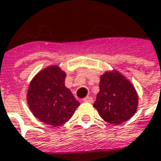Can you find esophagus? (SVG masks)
<instances>
[{"label": "esophagus", "instance_id": "1", "mask_svg": "<svg viewBox=\"0 0 161 161\" xmlns=\"http://www.w3.org/2000/svg\"><path fill=\"white\" fill-rule=\"evenodd\" d=\"M83 101L84 102H88V103H93V97H86V98H84L83 99Z\"/></svg>", "mask_w": 161, "mask_h": 161}]
</instances>
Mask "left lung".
I'll list each match as a JSON object with an SVG mask.
<instances>
[{"label":"left lung","mask_w":161,"mask_h":161,"mask_svg":"<svg viewBox=\"0 0 161 161\" xmlns=\"http://www.w3.org/2000/svg\"><path fill=\"white\" fill-rule=\"evenodd\" d=\"M137 101L135 87L120 73L106 72L101 75L94 108L105 121L118 125L128 120L137 111Z\"/></svg>","instance_id":"obj_1"}]
</instances>
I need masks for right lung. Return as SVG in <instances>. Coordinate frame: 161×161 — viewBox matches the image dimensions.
Returning <instances> with one entry per match:
<instances>
[{
    "label": "right lung",
    "mask_w": 161,
    "mask_h": 161,
    "mask_svg": "<svg viewBox=\"0 0 161 161\" xmlns=\"http://www.w3.org/2000/svg\"><path fill=\"white\" fill-rule=\"evenodd\" d=\"M65 73L52 65L40 71L30 83L27 102L33 116L58 127L67 122L80 103L64 86Z\"/></svg>",
    "instance_id": "add662e5"
}]
</instances>
